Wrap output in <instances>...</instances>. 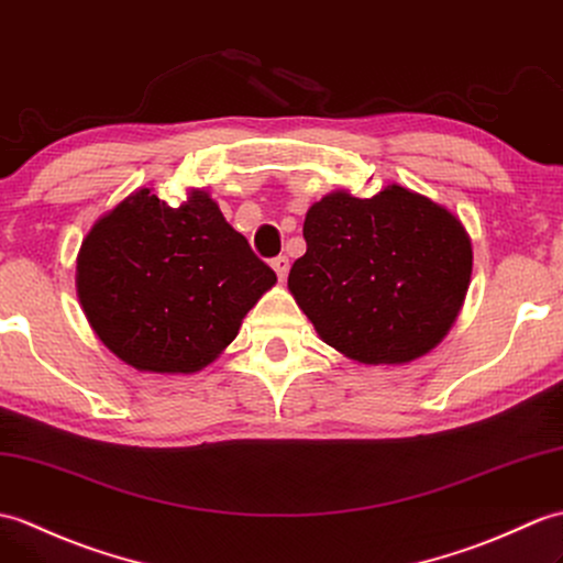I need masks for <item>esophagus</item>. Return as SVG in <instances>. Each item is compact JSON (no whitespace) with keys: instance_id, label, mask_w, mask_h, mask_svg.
I'll use <instances>...</instances> for the list:
<instances>
[{"instance_id":"34e87169","label":"esophagus","mask_w":563,"mask_h":563,"mask_svg":"<svg viewBox=\"0 0 563 563\" xmlns=\"http://www.w3.org/2000/svg\"><path fill=\"white\" fill-rule=\"evenodd\" d=\"M271 266H273V271H276L278 280H285L287 278V271H290V258H287V256H276V258L271 261Z\"/></svg>"}]
</instances>
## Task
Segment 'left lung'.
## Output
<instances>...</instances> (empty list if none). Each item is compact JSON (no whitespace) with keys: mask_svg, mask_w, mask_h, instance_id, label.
Instances as JSON below:
<instances>
[{"mask_svg":"<svg viewBox=\"0 0 563 563\" xmlns=\"http://www.w3.org/2000/svg\"><path fill=\"white\" fill-rule=\"evenodd\" d=\"M287 285L323 343L364 364H402L449 333L473 250L446 208L390 185L372 199L323 196Z\"/></svg>","mask_w":563,"mask_h":563,"instance_id":"obj_1","label":"left lung"}]
</instances>
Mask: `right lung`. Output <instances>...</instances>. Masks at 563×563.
I'll return each mask as SVG.
<instances>
[{
  "instance_id": "1",
  "label": "right lung",
  "mask_w": 563,
  "mask_h": 563,
  "mask_svg": "<svg viewBox=\"0 0 563 563\" xmlns=\"http://www.w3.org/2000/svg\"><path fill=\"white\" fill-rule=\"evenodd\" d=\"M78 297L100 341L143 372L213 362L276 273L206 191L167 206L148 189L100 218L78 254Z\"/></svg>"
}]
</instances>
